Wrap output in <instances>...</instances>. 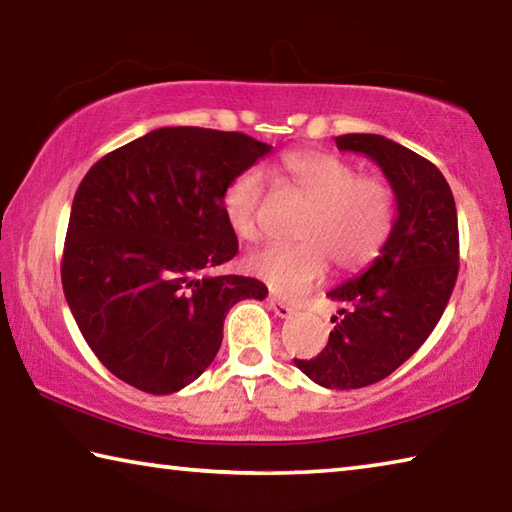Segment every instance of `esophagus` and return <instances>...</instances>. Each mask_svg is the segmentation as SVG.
<instances>
[{"mask_svg":"<svg viewBox=\"0 0 512 512\" xmlns=\"http://www.w3.org/2000/svg\"><path fill=\"white\" fill-rule=\"evenodd\" d=\"M268 306H271V309L275 311L277 318H291V315L295 313L291 304H286L284 300H280V297H275V295L268 297Z\"/></svg>","mask_w":512,"mask_h":512,"instance_id":"34e87169","label":"esophagus"}]
</instances>
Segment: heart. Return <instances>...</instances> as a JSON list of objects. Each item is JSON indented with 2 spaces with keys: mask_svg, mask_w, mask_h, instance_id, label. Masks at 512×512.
Returning <instances> with one entry per match:
<instances>
[{
  "mask_svg": "<svg viewBox=\"0 0 512 512\" xmlns=\"http://www.w3.org/2000/svg\"><path fill=\"white\" fill-rule=\"evenodd\" d=\"M280 172L286 185L309 203L293 228V244L255 250L246 271L282 295H300L318 284L329 262L342 273L374 262L396 224V192L383 176L358 174L338 154L320 150L288 152ZM264 194V174L250 167L232 176L221 210L239 239H259L257 210Z\"/></svg>",
  "mask_w": 512,
  "mask_h": 512,
  "instance_id": "b5f03b06",
  "label": "heart"
}]
</instances>
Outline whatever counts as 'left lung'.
Here are the masks:
<instances>
[{
	"label": "left lung",
	"instance_id": "8db88e82",
	"mask_svg": "<svg viewBox=\"0 0 512 512\" xmlns=\"http://www.w3.org/2000/svg\"><path fill=\"white\" fill-rule=\"evenodd\" d=\"M336 145L383 170L396 192V224L367 271L329 291L342 309L327 347L295 365L322 387L358 389L401 367L441 320L459 273V226L434 163L378 134H345Z\"/></svg>",
	"mask_w": 512,
	"mask_h": 512
}]
</instances>
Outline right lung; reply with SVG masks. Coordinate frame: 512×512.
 I'll list each match as a JSON object with an SVG mask.
<instances>
[{"label":"right lung","instance_id":"right-lung-1","mask_svg":"<svg viewBox=\"0 0 512 512\" xmlns=\"http://www.w3.org/2000/svg\"><path fill=\"white\" fill-rule=\"evenodd\" d=\"M273 147L241 132L161 127L91 167L73 197L62 257L67 304L98 360L147 394L197 380L255 277L212 275L237 255L221 210L232 176Z\"/></svg>","mask_w":512,"mask_h":512}]
</instances>
